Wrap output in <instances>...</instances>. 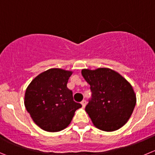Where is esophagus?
Returning a JSON list of instances; mask_svg holds the SVG:
<instances>
[{
  "label": "esophagus",
  "mask_w": 155,
  "mask_h": 155,
  "mask_svg": "<svg viewBox=\"0 0 155 155\" xmlns=\"http://www.w3.org/2000/svg\"><path fill=\"white\" fill-rule=\"evenodd\" d=\"M86 104H87V102H86V101H85V100H83V101H81V105H82V107H84V108L85 106H86Z\"/></svg>",
  "instance_id": "esophagus-1"
}]
</instances>
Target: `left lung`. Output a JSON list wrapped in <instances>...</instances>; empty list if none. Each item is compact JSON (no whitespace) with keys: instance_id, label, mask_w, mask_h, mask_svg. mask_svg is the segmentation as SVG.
Segmentation results:
<instances>
[{"instance_id":"1","label":"left lung","mask_w":155,"mask_h":155,"mask_svg":"<svg viewBox=\"0 0 155 155\" xmlns=\"http://www.w3.org/2000/svg\"><path fill=\"white\" fill-rule=\"evenodd\" d=\"M81 74L91 85L92 98L85 110L93 124L105 132L123 127L136 104V95L130 83L117 71L107 68L82 69Z\"/></svg>"}]
</instances>
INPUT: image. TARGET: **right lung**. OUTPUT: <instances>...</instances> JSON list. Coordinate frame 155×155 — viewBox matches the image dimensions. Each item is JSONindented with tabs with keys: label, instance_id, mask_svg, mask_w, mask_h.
Here are the masks:
<instances>
[{
	"label": "right lung",
	"instance_id": "right-lung-1",
	"mask_svg": "<svg viewBox=\"0 0 155 155\" xmlns=\"http://www.w3.org/2000/svg\"><path fill=\"white\" fill-rule=\"evenodd\" d=\"M73 71L51 68L42 72L28 85L24 105L31 118L46 132H55L68 126L75 111L82 107L73 100L67 87Z\"/></svg>",
	"mask_w": 155,
	"mask_h": 155
}]
</instances>
